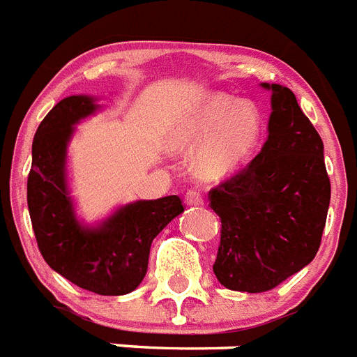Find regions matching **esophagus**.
I'll use <instances>...</instances> for the list:
<instances>
[{
	"instance_id": "obj_1",
	"label": "esophagus",
	"mask_w": 357,
	"mask_h": 357,
	"mask_svg": "<svg viewBox=\"0 0 357 357\" xmlns=\"http://www.w3.org/2000/svg\"><path fill=\"white\" fill-rule=\"evenodd\" d=\"M185 203L187 205H203V194L199 192V190H196V188H190V190H187V194H185Z\"/></svg>"
}]
</instances>
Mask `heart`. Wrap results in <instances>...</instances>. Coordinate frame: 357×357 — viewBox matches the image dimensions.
I'll list each match as a JSON object with an SVG mask.
<instances>
[{
    "instance_id": "obj_1",
    "label": "heart",
    "mask_w": 357,
    "mask_h": 357,
    "mask_svg": "<svg viewBox=\"0 0 357 357\" xmlns=\"http://www.w3.org/2000/svg\"><path fill=\"white\" fill-rule=\"evenodd\" d=\"M261 128V112L252 101L208 92L174 121L167 145L174 152H187L199 143L192 160L194 174L206 181H220L247 163Z\"/></svg>"
}]
</instances>
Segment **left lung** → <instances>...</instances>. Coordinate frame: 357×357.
Instances as JSON below:
<instances>
[{
    "label": "left lung",
    "mask_w": 357,
    "mask_h": 357,
    "mask_svg": "<svg viewBox=\"0 0 357 357\" xmlns=\"http://www.w3.org/2000/svg\"><path fill=\"white\" fill-rule=\"evenodd\" d=\"M272 91L268 137L243 170L208 192L220 215L214 274L239 292H265L312 261L331 203L323 142L294 92Z\"/></svg>",
    "instance_id": "8db88e82"
}]
</instances>
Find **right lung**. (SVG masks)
I'll use <instances>...</instances> for the list:
<instances>
[{
    "label": "right lung",
    "instance_id": "obj_1",
    "mask_svg": "<svg viewBox=\"0 0 357 357\" xmlns=\"http://www.w3.org/2000/svg\"><path fill=\"white\" fill-rule=\"evenodd\" d=\"M100 105L68 96L40 123L32 142L26 203L47 265L74 285L100 296H123L142 283L152 239L185 211L178 196L128 203L96 227L76 218L67 187V145L74 125Z\"/></svg>",
    "mask_w": 357,
    "mask_h": 357
}]
</instances>
